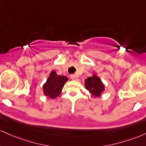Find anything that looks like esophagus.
<instances>
[{"mask_svg":"<svg viewBox=\"0 0 146 146\" xmlns=\"http://www.w3.org/2000/svg\"><path fill=\"white\" fill-rule=\"evenodd\" d=\"M70 78H71L72 80H77V78H78L77 76H76V74L70 75Z\"/></svg>","mask_w":146,"mask_h":146,"instance_id":"1","label":"esophagus"}]
</instances>
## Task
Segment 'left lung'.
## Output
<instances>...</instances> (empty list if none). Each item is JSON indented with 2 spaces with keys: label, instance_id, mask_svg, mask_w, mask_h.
<instances>
[{
  "label": "left lung",
  "instance_id": "8db88e82",
  "mask_svg": "<svg viewBox=\"0 0 146 146\" xmlns=\"http://www.w3.org/2000/svg\"><path fill=\"white\" fill-rule=\"evenodd\" d=\"M85 88L89 91L93 97L98 98L105 91V85L97 74L94 73L92 76L85 80Z\"/></svg>",
  "mask_w": 146,
  "mask_h": 146
}]
</instances>
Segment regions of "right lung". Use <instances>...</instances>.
I'll return each instance as SVG.
<instances>
[{
  "instance_id": "add662e5",
  "label": "right lung",
  "mask_w": 146,
  "mask_h": 146,
  "mask_svg": "<svg viewBox=\"0 0 146 146\" xmlns=\"http://www.w3.org/2000/svg\"><path fill=\"white\" fill-rule=\"evenodd\" d=\"M68 80L67 76L58 75L55 70H52L42 86L43 94L52 99H56L60 94L64 85Z\"/></svg>"
}]
</instances>
